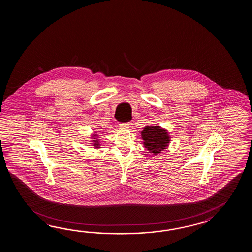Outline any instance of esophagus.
Returning <instances> with one entry per match:
<instances>
[{
  "label": "esophagus",
  "instance_id": "obj_1",
  "mask_svg": "<svg viewBox=\"0 0 252 252\" xmlns=\"http://www.w3.org/2000/svg\"><path fill=\"white\" fill-rule=\"evenodd\" d=\"M130 125H132L131 123H126V124H120V128H128L130 127Z\"/></svg>",
  "mask_w": 252,
  "mask_h": 252
}]
</instances>
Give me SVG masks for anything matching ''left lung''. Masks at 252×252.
<instances>
[{
  "instance_id": "left-lung-1",
  "label": "left lung",
  "mask_w": 252,
  "mask_h": 252,
  "mask_svg": "<svg viewBox=\"0 0 252 252\" xmlns=\"http://www.w3.org/2000/svg\"><path fill=\"white\" fill-rule=\"evenodd\" d=\"M143 145L149 153L153 156L158 155L166 150L170 143V136L166 128H161L159 125L146 126L140 131Z\"/></svg>"
}]
</instances>
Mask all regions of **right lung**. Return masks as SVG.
<instances>
[{"label": "right lung", "mask_w": 252, "mask_h": 252, "mask_svg": "<svg viewBox=\"0 0 252 252\" xmlns=\"http://www.w3.org/2000/svg\"><path fill=\"white\" fill-rule=\"evenodd\" d=\"M92 143L94 149H100L101 148V143H100V139H98V134L97 132H94L92 134Z\"/></svg>", "instance_id": "obj_1"}]
</instances>
